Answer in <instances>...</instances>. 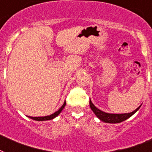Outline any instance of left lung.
Instances as JSON below:
<instances>
[{
  "label": "left lung",
  "instance_id": "1",
  "mask_svg": "<svg viewBox=\"0 0 152 152\" xmlns=\"http://www.w3.org/2000/svg\"><path fill=\"white\" fill-rule=\"evenodd\" d=\"M141 105L135 110L134 111H132L131 113H106L104 111L100 110L99 109H98L96 106L92 103L91 100L90 99V107L91 109V110L94 112L96 117L99 119L106 123H110V124H116V123L122 122L124 121H125L128 118H129L130 117H132L136 112H137L140 108Z\"/></svg>",
  "mask_w": 152,
  "mask_h": 152
}]
</instances>
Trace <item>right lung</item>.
Listing matches in <instances>:
<instances>
[{"label":"right lung","mask_w":152,"mask_h":152,"mask_svg":"<svg viewBox=\"0 0 152 152\" xmlns=\"http://www.w3.org/2000/svg\"><path fill=\"white\" fill-rule=\"evenodd\" d=\"M65 105H66V102H65V101H64V104L62 105V106L61 107V108L58 110L57 111H56L55 113H52V114H50V115L49 116H45V117H28L29 118H31V119H33V120L34 121H49V120H52V119H53V118H55L56 117H57V116L59 115L60 113H61V112L62 111V110L64 108V106H65Z\"/></svg>","instance_id":"add662e5"}]
</instances>
